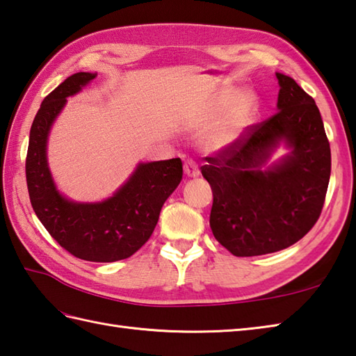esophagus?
<instances>
[{
	"instance_id": "esophagus-1",
	"label": "esophagus",
	"mask_w": 356,
	"mask_h": 356,
	"mask_svg": "<svg viewBox=\"0 0 356 356\" xmlns=\"http://www.w3.org/2000/svg\"><path fill=\"white\" fill-rule=\"evenodd\" d=\"M184 173L191 178H197L200 175V168L198 164L193 161V159H187L184 163Z\"/></svg>"
}]
</instances>
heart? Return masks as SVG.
<instances>
[{
    "label": "heart",
    "mask_w": 356,
    "mask_h": 356,
    "mask_svg": "<svg viewBox=\"0 0 356 356\" xmlns=\"http://www.w3.org/2000/svg\"><path fill=\"white\" fill-rule=\"evenodd\" d=\"M232 98H234L232 92H222L221 95L215 97L210 101L207 107L204 108V112L201 115V124L212 126L215 122H218L230 107ZM257 95L252 92H244L243 95L238 98L235 107L232 108L227 117L224 118L220 124L210 129L204 135V138H202L204 146L212 150H222L234 146L238 141V138L244 132V129L257 117Z\"/></svg>",
    "instance_id": "obj_1"
}]
</instances>
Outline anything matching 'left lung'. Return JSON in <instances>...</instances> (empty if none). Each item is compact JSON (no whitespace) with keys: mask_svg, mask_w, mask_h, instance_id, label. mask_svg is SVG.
Wrapping results in <instances>:
<instances>
[{"mask_svg":"<svg viewBox=\"0 0 356 356\" xmlns=\"http://www.w3.org/2000/svg\"><path fill=\"white\" fill-rule=\"evenodd\" d=\"M278 112L248 127L201 168L213 193L210 229L235 257L289 248L315 226L330 179V146L314 98L277 74ZM281 142L291 150L265 168Z\"/></svg>","mask_w":356,"mask_h":356,"instance_id":"obj_1","label":"left lung"}]
</instances>
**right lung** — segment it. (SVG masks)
Here are the masks:
<instances>
[{
	"label": "right lung",
	"mask_w": 356,
	"mask_h": 356,
	"mask_svg": "<svg viewBox=\"0 0 356 356\" xmlns=\"http://www.w3.org/2000/svg\"><path fill=\"white\" fill-rule=\"evenodd\" d=\"M95 76L78 72L42 101L31 127L26 179L36 216L63 249L86 261L113 263L132 257L150 238L163 204L183 178V163L179 158L140 163L111 198L99 202L70 201L58 192L47 163L50 127L67 97Z\"/></svg>",
	"instance_id": "add662e5"
}]
</instances>
